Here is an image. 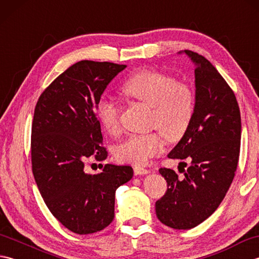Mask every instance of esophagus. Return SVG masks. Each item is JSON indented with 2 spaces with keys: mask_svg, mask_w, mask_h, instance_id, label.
Here are the masks:
<instances>
[{
  "mask_svg": "<svg viewBox=\"0 0 259 259\" xmlns=\"http://www.w3.org/2000/svg\"><path fill=\"white\" fill-rule=\"evenodd\" d=\"M134 172L136 176H139V175H147L149 172V170L146 169V168H142V167H135L134 169Z\"/></svg>",
  "mask_w": 259,
  "mask_h": 259,
  "instance_id": "esophagus-1",
  "label": "esophagus"
}]
</instances>
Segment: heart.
<instances>
[{
  "label": "heart",
  "mask_w": 259,
  "mask_h": 259,
  "mask_svg": "<svg viewBox=\"0 0 259 259\" xmlns=\"http://www.w3.org/2000/svg\"><path fill=\"white\" fill-rule=\"evenodd\" d=\"M121 92L151 107L150 124L160 130L167 140L178 141L188 130L195 112V93L189 84L177 81L171 74L156 70L140 71L124 82ZM96 114L108 134L119 133L121 108L118 103L102 97L97 102ZM162 134L153 131L126 137L115 146L114 156L121 162L145 164L163 150Z\"/></svg>",
  "instance_id": "b5f03b06"
}]
</instances>
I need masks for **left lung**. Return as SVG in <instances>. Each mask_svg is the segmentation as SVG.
Instances as JSON below:
<instances>
[{
  "label": "left lung",
  "mask_w": 259,
  "mask_h": 259,
  "mask_svg": "<svg viewBox=\"0 0 259 259\" xmlns=\"http://www.w3.org/2000/svg\"><path fill=\"white\" fill-rule=\"evenodd\" d=\"M185 53L196 65L195 112L168 157L191 163L183 168L181 179L171 169H159L168 188L156 202L158 219L174 229L198 226L221 205L237 169L241 136L240 111L232 88L206 58L189 50Z\"/></svg>",
  "instance_id": "obj_1"
}]
</instances>
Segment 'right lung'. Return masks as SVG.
<instances>
[{"label": "right lung", "instance_id": "obj_1", "mask_svg": "<svg viewBox=\"0 0 259 259\" xmlns=\"http://www.w3.org/2000/svg\"><path fill=\"white\" fill-rule=\"evenodd\" d=\"M126 65L82 60L71 65L41 93L31 133L32 171L49 210L79 235L109 226L114 195L133 178L130 166L106 164L84 172V160L108 157L96 106L104 89Z\"/></svg>", "mask_w": 259, "mask_h": 259}]
</instances>
